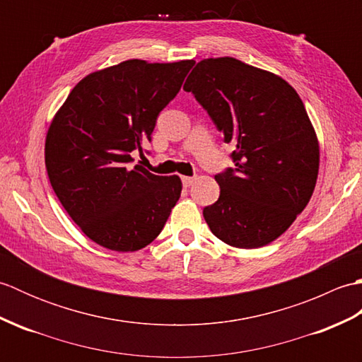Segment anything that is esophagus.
I'll return each instance as SVG.
<instances>
[{
    "label": "esophagus",
    "instance_id": "34e87169",
    "mask_svg": "<svg viewBox=\"0 0 362 362\" xmlns=\"http://www.w3.org/2000/svg\"><path fill=\"white\" fill-rule=\"evenodd\" d=\"M194 180H196V177H182V183H183V187H185V188L193 185Z\"/></svg>",
    "mask_w": 362,
    "mask_h": 362
}]
</instances>
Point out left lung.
Segmentation results:
<instances>
[{"label": "left lung", "instance_id": "obj_1", "mask_svg": "<svg viewBox=\"0 0 362 362\" xmlns=\"http://www.w3.org/2000/svg\"><path fill=\"white\" fill-rule=\"evenodd\" d=\"M183 90L235 146V169L214 175L221 194L204 209L211 233L238 249L275 241L308 205L319 174L302 99L280 76L233 57L201 60Z\"/></svg>", "mask_w": 362, "mask_h": 362}]
</instances>
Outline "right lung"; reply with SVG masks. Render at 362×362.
Masks as SVG:
<instances>
[{"mask_svg":"<svg viewBox=\"0 0 362 362\" xmlns=\"http://www.w3.org/2000/svg\"><path fill=\"white\" fill-rule=\"evenodd\" d=\"M193 60L130 59L86 76L46 134L54 193L91 241L135 252L160 235L182 191L179 175H156L132 153L152 141L158 113L179 93Z\"/></svg>","mask_w":362,"mask_h":362,"instance_id":"1","label":"right lung"}]
</instances>
